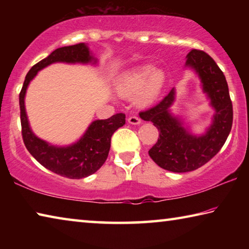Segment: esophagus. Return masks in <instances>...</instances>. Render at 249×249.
Wrapping results in <instances>:
<instances>
[{
    "label": "esophagus",
    "mask_w": 249,
    "mask_h": 249,
    "mask_svg": "<svg viewBox=\"0 0 249 249\" xmlns=\"http://www.w3.org/2000/svg\"><path fill=\"white\" fill-rule=\"evenodd\" d=\"M128 123L133 124V125H138L142 123V121L140 117H137V116H130V117H128Z\"/></svg>",
    "instance_id": "obj_1"
}]
</instances>
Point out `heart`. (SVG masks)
<instances>
[{
	"mask_svg": "<svg viewBox=\"0 0 249 249\" xmlns=\"http://www.w3.org/2000/svg\"><path fill=\"white\" fill-rule=\"evenodd\" d=\"M165 81L166 74L161 69H155L151 65H144L122 75L116 83V91L125 98L136 94V104L147 107L158 98Z\"/></svg>",
	"mask_w": 249,
	"mask_h": 249,
	"instance_id": "obj_1",
	"label": "heart"
}]
</instances>
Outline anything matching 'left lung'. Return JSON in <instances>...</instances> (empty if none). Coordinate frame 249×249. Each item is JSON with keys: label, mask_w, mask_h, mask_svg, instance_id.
Segmentation results:
<instances>
[{"label": "left lung", "mask_w": 249, "mask_h": 249, "mask_svg": "<svg viewBox=\"0 0 249 249\" xmlns=\"http://www.w3.org/2000/svg\"><path fill=\"white\" fill-rule=\"evenodd\" d=\"M184 67L197 74L202 91L214 109L212 123L205 133L192 134L183 121L171 113L175 88L157 105L140 113L142 120L153 122L159 130L157 142L148 151L150 158L162 169L172 172L193 171L205 165L225 144L233 124L229 86L216 62L202 50L192 49L185 57Z\"/></svg>", "instance_id": "8db88e82"}]
</instances>
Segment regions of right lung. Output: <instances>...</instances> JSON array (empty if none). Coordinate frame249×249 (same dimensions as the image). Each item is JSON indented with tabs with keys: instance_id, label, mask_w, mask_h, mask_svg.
Wrapping results in <instances>:
<instances>
[{
	"instance_id": "add662e5",
	"label": "right lung",
	"mask_w": 249,
	"mask_h": 249,
	"mask_svg": "<svg viewBox=\"0 0 249 249\" xmlns=\"http://www.w3.org/2000/svg\"><path fill=\"white\" fill-rule=\"evenodd\" d=\"M56 62L96 65L98 59L91 53L87 44L81 43L53 50L47 58L32 67L19 93L23 141L27 150L41 166L66 178L82 179L93 175L105 162L111 147L112 135L125 124V114L119 113L107 120L93 121L82 137L68 146H54L37 137L29 125L25 109V95L36 74Z\"/></svg>"
}]
</instances>
